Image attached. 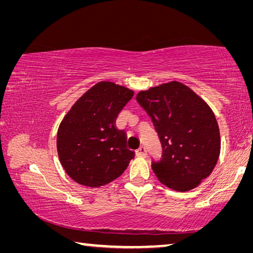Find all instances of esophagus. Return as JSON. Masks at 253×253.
Segmentation results:
<instances>
[{
  "instance_id": "obj_1",
  "label": "esophagus",
  "mask_w": 253,
  "mask_h": 253,
  "mask_svg": "<svg viewBox=\"0 0 253 253\" xmlns=\"http://www.w3.org/2000/svg\"><path fill=\"white\" fill-rule=\"evenodd\" d=\"M136 155L137 156H146L147 155V152H146V147L145 146H140L138 149L136 151Z\"/></svg>"
}]
</instances>
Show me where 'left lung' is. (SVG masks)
<instances>
[{
	"instance_id": "8db88e82",
	"label": "left lung",
	"mask_w": 253,
	"mask_h": 253,
	"mask_svg": "<svg viewBox=\"0 0 253 253\" xmlns=\"http://www.w3.org/2000/svg\"><path fill=\"white\" fill-rule=\"evenodd\" d=\"M136 100L151 117L163 153L152 162L160 182L186 192L207 178L219 160L221 138L212 109L178 81L139 91Z\"/></svg>"
}]
</instances>
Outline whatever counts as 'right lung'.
Returning a JSON list of instances; mask_svg holds the SVG:
<instances>
[{"instance_id":"right-lung-1","label":"right lung","mask_w":253,"mask_h":253,"mask_svg":"<svg viewBox=\"0 0 253 253\" xmlns=\"http://www.w3.org/2000/svg\"><path fill=\"white\" fill-rule=\"evenodd\" d=\"M134 91L100 81L85 91L60 124V163L75 182L89 187L106 185L121 176L135 153L127 148L126 132L116 118Z\"/></svg>"}]
</instances>
